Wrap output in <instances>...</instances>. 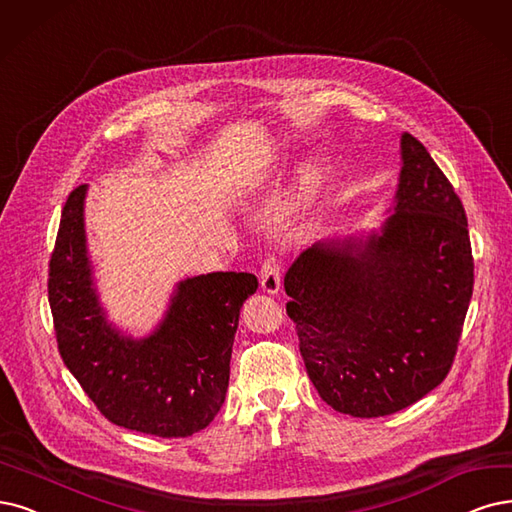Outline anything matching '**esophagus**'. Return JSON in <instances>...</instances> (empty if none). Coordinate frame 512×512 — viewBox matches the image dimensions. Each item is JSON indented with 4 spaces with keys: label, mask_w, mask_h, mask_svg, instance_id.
<instances>
[{
    "label": "esophagus",
    "mask_w": 512,
    "mask_h": 512,
    "mask_svg": "<svg viewBox=\"0 0 512 512\" xmlns=\"http://www.w3.org/2000/svg\"><path fill=\"white\" fill-rule=\"evenodd\" d=\"M261 289L274 295L280 289V259L276 255H266L261 263Z\"/></svg>",
    "instance_id": "esophagus-1"
}]
</instances>
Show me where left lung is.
<instances>
[{
    "mask_svg": "<svg viewBox=\"0 0 512 512\" xmlns=\"http://www.w3.org/2000/svg\"><path fill=\"white\" fill-rule=\"evenodd\" d=\"M401 151L396 213L382 234L314 244L285 274L310 380L352 418L392 415L445 380L475 285L460 196L409 132Z\"/></svg>",
    "mask_w": 512,
    "mask_h": 512,
    "instance_id": "1",
    "label": "left lung"
}]
</instances>
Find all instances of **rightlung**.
<instances>
[{
	"instance_id": "obj_1",
	"label": "right lung",
	"mask_w": 512,
	"mask_h": 512,
	"mask_svg": "<svg viewBox=\"0 0 512 512\" xmlns=\"http://www.w3.org/2000/svg\"><path fill=\"white\" fill-rule=\"evenodd\" d=\"M86 185L69 194L50 255L48 301L67 369L111 424L162 439L192 437L215 420L230 384L244 299L257 276L213 272L183 280L160 329L141 342L113 331L90 280Z\"/></svg>"
}]
</instances>
